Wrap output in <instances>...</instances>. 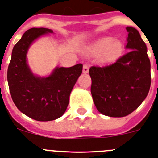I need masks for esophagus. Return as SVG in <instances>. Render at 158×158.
I'll return each mask as SVG.
<instances>
[{"instance_id":"1","label":"esophagus","mask_w":158,"mask_h":158,"mask_svg":"<svg viewBox=\"0 0 158 158\" xmlns=\"http://www.w3.org/2000/svg\"><path fill=\"white\" fill-rule=\"evenodd\" d=\"M89 72V65L87 64H83V69H82V72L83 73H87Z\"/></svg>"}]
</instances>
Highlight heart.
I'll return each mask as SVG.
<instances>
[{
    "mask_svg": "<svg viewBox=\"0 0 158 158\" xmlns=\"http://www.w3.org/2000/svg\"><path fill=\"white\" fill-rule=\"evenodd\" d=\"M122 50V44L120 41L114 40L111 37H106L98 40L92 46L91 51L95 54L102 53L106 60H110L119 55Z\"/></svg>",
    "mask_w": 158,
    "mask_h": 158,
    "instance_id": "b5f03b06",
    "label": "heart"
}]
</instances>
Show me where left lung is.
I'll return each mask as SVG.
<instances>
[{"mask_svg":"<svg viewBox=\"0 0 158 158\" xmlns=\"http://www.w3.org/2000/svg\"><path fill=\"white\" fill-rule=\"evenodd\" d=\"M126 29L128 52L112 64L92 66L89 70L95 106L111 117H123L135 110L148 94L151 83L146 44L135 28Z\"/></svg>","mask_w":158,"mask_h":158,"instance_id":"left-lung-1","label":"left lung"}]
</instances>
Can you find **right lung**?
Masks as SVG:
<instances>
[{
    "label": "right lung",
    "instance_id": "right-lung-1",
    "mask_svg": "<svg viewBox=\"0 0 158 158\" xmlns=\"http://www.w3.org/2000/svg\"><path fill=\"white\" fill-rule=\"evenodd\" d=\"M52 33L47 28H31L14 45L8 65V78L11 96L23 114L38 121L60 117L66 111L72 88L82 71V64L56 68L50 76H34L27 63V52L32 42L42 35Z\"/></svg>",
    "mask_w": 158,
    "mask_h": 158
}]
</instances>
